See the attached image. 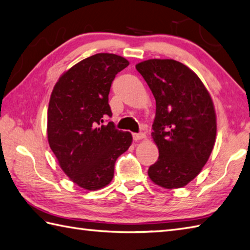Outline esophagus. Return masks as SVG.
<instances>
[{
    "mask_svg": "<svg viewBox=\"0 0 250 250\" xmlns=\"http://www.w3.org/2000/svg\"><path fill=\"white\" fill-rule=\"evenodd\" d=\"M145 133H143V132H141V133H133V140L134 141H140L142 139H145Z\"/></svg>",
    "mask_w": 250,
    "mask_h": 250,
    "instance_id": "obj_1",
    "label": "esophagus"
}]
</instances>
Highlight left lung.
Wrapping results in <instances>:
<instances>
[{
  "label": "left lung",
  "instance_id": "1",
  "mask_svg": "<svg viewBox=\"0 0 250 250\" xmlns=\"http://www.w3.org/2000/svg\"><path fill=\"white\" fill-rule=\"evenodd\" d=\"M135 67L156 99L151 136L159 158L148 175L160 187L182 188L198 176L213 150V101L198 75L178 61L150 59Z\"/></svg>",
  "mask_w": 250,
  "mask_h": 250
}]
</instances>
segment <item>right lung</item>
<instances>
[{
	"instance_id": "right-lung-1",
	"label": "right lung",
	"mask_w": 250,
	"mask_h": 250,
	"mask_svg": "<svg viewBox=\"0 0 250 250\" xmlns=\"http://www.w3.org/2000/svg\"><path fill=\"white\" fill-rule=\"evenodd\" d=\"M129 65L114 54H97L71 67L52 90L47 134L52 152L73 183L87 190L107 186L117 158L128 150L130 132L116 129L108 94L111 83Z\"/></svg>"
}]
</instances>
